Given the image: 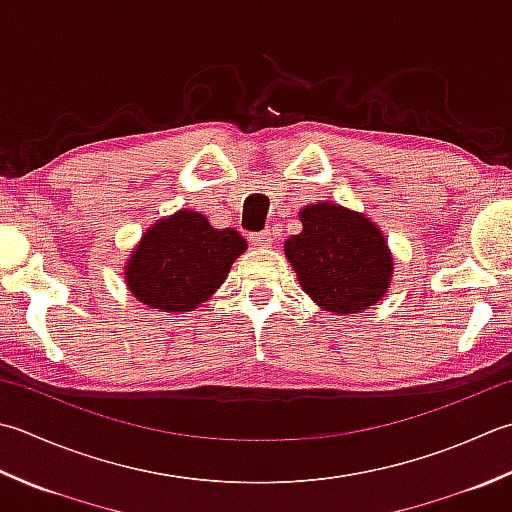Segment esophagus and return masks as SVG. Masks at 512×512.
Returning a JSON list of instances; mask_svg holds the SVG:
<instances>
[{
	"mask_svg": "<svg viewBox=\"0 0 512 512\" xmlns=\"http://www.w3.org/2000/svg\"><path fill=\"white\" fill-rule=\"evenodd\" d=\"M250 242H253V246H257V248H270V244H273V233H270V230H264V233H255L253 237H250Z\"/></svg>",
	"mask_w": 512,
	"mask_h": 512,
	"instance_id": "1",
	"label": "esophagus"
}]
</instances>
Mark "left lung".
I'll list each match as a JSON object with an SVG mask.
<instances>
[{
    "mask_svg": "<svg viewBox=\"0 0 512 512\" xmlns=\"http://www.w3.org/2000/svg\"><path fill=\"white\" fill-rule=\"evenodd\" d=\"M302 233L286 239L284 253L299 284L328 313L350 315L377 304L393 277L384 233L368 217L317 202L302 213Z\"/></svg>",
    "mask_w": 512,
    "mask_h": 512,
    "instance_id": "obj_1",
    "label": "left lung"
}]
</instances>
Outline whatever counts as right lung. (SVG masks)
<instances>
[{"label":"right lung","instance_id":"1","mask_svg":"<svg viewBox=\"0 0 512 512\" xmlns=\"http://www.w3.org/2000/svg\"><path fill=\"white\" fill-rule=\"evenodd\" d=\"M244 250L237 230H217L195 210H179L146 230L126 262V284L148 308L188 313L224 284Z\"/></svg>","mask_w":512,"mask_h":512}]
</instances>
